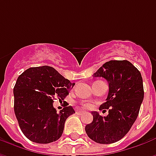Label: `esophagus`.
Masks as SVG:
<instances>
[{
    "label": "esophagus",
    "instance_id": "1",
    "mask_svg": "<svg viewBox=\"0 0 156 156\" xmlns=\"http://www.w3.org/2000/svg\"><path fill=\"white\" fill-rule=\"evenodd\" d=\"M78 115H83V114H84V111H82V110H78V111L76 112Z\"/></svg>",
    "mask_w": 156,
    "mask_h": 156
}]
</instances>
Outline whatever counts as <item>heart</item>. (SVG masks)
I'll return each mask as SVG.
<instances>
[{
    "label": "heart",
    "instance_id": "1",
    "mask_svg": "<svg viewBox=\"0 0 156 156\" xmlns=\"http://www.w3.org/2000/svg\"><path fill=\"white\" fill-rule=\"evenodd\" d=\"M84 107H85V108H88V107H89V105H84Z\"/></svg>",
    "mask_w": 156,
    "mask_h": 156
}]
</instances>
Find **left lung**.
Segmentation results:
<instances>
[{"label":"left lung","instance_id":"obj_1","mask_svg":"<svg viewBox=\"0 0 156 156\" xmlns=\"http://www.w3.org/2000/svg\"><path fill=\"white\" fill-rule=\"evenodd\" d=\"M108 83L106 102L99 107L108 109L103 117L92 112L93 122L85 127L88 136L99 144L117 142L129 131L140 112L144 99V87L141 73L127 60H111L105 62L94 73Z\"/></svg>","mask_w":156,"mask_h":156}]
</instances>
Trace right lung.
<instances>
[{
  "label": "right lung",
  "mask_w": 156,
  "mask_h": 156,
  "mask_svg": "<svg viewBox=\"0 0 156 156\" xmlns=\"http://www.w3.org/2000/svg\"><path fill=\"white\" fill-rule=\"evenodd\" d=\"M75 83L49 66L30 68L16 80L13 89L14 111L26 137L38 144H48L61 137L66 119L75 113L65 106L59 113L55 98L62 100Z\"/></svg>",
  "instance_id": "right-lung-1"
}]
</instances>
